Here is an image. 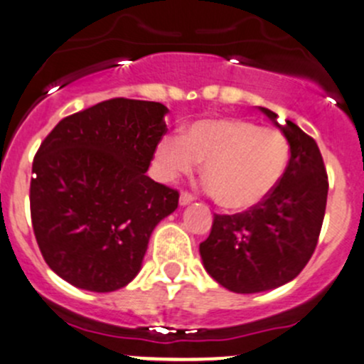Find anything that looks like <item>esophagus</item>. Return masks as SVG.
I'll use <instances>...</instances> for the list:
<instances>
[{
    "mask_svg": "<svg viewBox=\"0 0 364 364\" xmlns=\"http://www.w3.org/2000/svg\"><path fill=\"white\" fill-rule=\"evenodd\" d=\"M193 200H194L193 194H191V193H182L181 194V200H178V201H181L182 207H186V205H189Z\"/></svg>",
    "mask_w": 364,
    "mask_h": 364,
    "instance_id": "1",
    "label": "esophagus"
}]
</instances>
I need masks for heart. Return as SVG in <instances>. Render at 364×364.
<instances>
[{
	"label": "heart",
	"instance_id": "obj_1",
	"mask_svg": "<svg viewBox=\"0 0 364 364\" xmlns=\"http://www.w3.org/2000/svg\"><path fill=\"white\" fill-rule=\"evenodd\" d=\"M290 159L279 129L258 127L246 118H203L186 134H168L156 149L157 175L171 182L193 173L198 161L215 201L228 210L262 203L278 187Z\"/></svg>",
	"mask_w": 364,
	"mask_h": 364
}]
</instances>
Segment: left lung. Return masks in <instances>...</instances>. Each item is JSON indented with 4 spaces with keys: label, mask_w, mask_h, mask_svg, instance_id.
I'll return each instance as SVG.
<instances>
[{
    "label": "left lung",
    "mask_w": 364,
    "mask_h": 364,
    "mask_svg": "<svg viewBox=\"0 0 364 364\" xmlns=\"http://www.w3.org/2000/svg\"><path fill=\"white\" fill-rule=\"evenodd\" d=\"M290 145L282 182L262 203L233 215H214L210 235L200 244L203 267L219 285L257 294L292 282L316 247L327 203L326 166L311 136L294 122L260 107Z\"/></svg>",
    "instance_id": "obj_1"
}]
</instances>
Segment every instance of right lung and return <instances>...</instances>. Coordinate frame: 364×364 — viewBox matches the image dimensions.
<instances>
[{
    "instance_id": "right-lung-1",
    "label": "right lung",
    "mask_w": 364,
    "mask_h": 364,
    "mask_svg": "<svg viewBox=\"0 0 364 364\" xmlns=\"http://www.w3.org/2000/svg\"><path fill=\"white\" fill-rule=\"evenodd\" d=\"M161 102L109 99L63 118L42 141L30 186L46 264L77 289L113 292L136 278L178 191L146 177L166 134Z\"/></svg>"
}]
</instances>
